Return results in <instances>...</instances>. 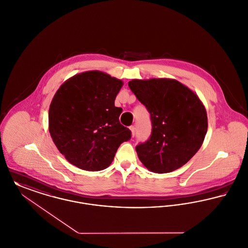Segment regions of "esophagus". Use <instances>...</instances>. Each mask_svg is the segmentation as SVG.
Returning a JSON list of instances; mask_svg holds the SVG:
<instances>
[{"label": "esophagus", "mask_w": 248, "mask_h": 248, "mask_svg": "<svg viewBox=\"0 0 248 248\" xmlns=\"http://www.w3.org/2000/svg\"><path fill=\"white\" fill-rule=\"evenodd\" d=\"M129 128H130V130H131L132 136L134 137V136L136 135V127H135L134 125H131Z\"/></svg>", "instance_id": "34e87169"}]
</instances>
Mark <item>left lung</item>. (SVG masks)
<instances>
[{"mask_svg":"<svg viewBox=\"0 0 248 248\" xmlns=\"http://www.w3.org/2000/svg\"><path fill=\"white\" fill-rule=\"evenodd\" d=\"M130 88L150 113L152 133L136 152L146 168L167 173L181 168L202 145L208 122L203 104L175 79H134Z\"/></svg>","mask_w":248,"mask_h":248,"instance_id":"8db88e82","label":"left lung"}]
</instances>
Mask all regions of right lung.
Listing matches in <instances>:
<instances>
[{
    "label": "right lung",
    "mask_w": 248,
    "mask_h": 248,
    "mask_svg": "<svg viewBox=\"0 0 248 248\" xmlns=\"http://www.w3.org/2000/svg\"><path fill=\"white\" fill-rule=\"evenodd\" d=\"M123 81L100 71L78 74L56 92L48 110L49 133L66 160L98 171L113 160L119 146L131 139L120 124L123 109L115 107Z\"/></svg>",
    "instance_id": "obj_1"
}]
</instances>
